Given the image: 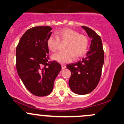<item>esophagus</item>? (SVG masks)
<instances>
[{"instance_id":"obj_1","label":"esophagus","mask_w":124,"mask_h":124,"mask_svg":"<svg viewBox=\"0 0 124 124\" xmlns=\"http://www.w3.org/2000/svg\"><path fill=\"white\" fill-rule=\"evenodd\" d=\"M66 68V65H62V70H64V69Z\"/></svg>"}]
</instances>
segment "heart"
<instances>
[{"label": "heart", "mask_w": 124, "mask_h": 124, "mask_svg": "<svg viewBox=\"0 0 124 124\" xmlns=\"http://www.w3.org/2000/svg\"><path fill=\"white\" fill-rule=\"evenodd\" d=\"M56 37L52 34L47 40V46L51 52H54L58 49L59 41H66L65 52H60L53 54L52 59L59 63H68L75 58L82 56L87 52L88 47V39L83 34L70 28L60 30L56 33Z\"/></svg>", "instance_id": "obj_1"}]
</instances>
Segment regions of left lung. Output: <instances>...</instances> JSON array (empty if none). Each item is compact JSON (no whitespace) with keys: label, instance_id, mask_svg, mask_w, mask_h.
<instances>
[{"label":"left lung","instance_id":"obj_1","mask_svg":"<svg viewBox=\"0 0 124 124\" xmlns=\"http://www.w3.org/2000/svg\"><path fill=\"white\" fill-rule=\"evenodd\" d=\"M82 28L92 39L89 50L82 60L66 65L71 72L69 86L74 93L80 95L90 93L97 87L104 63V52L100 37L88 27L83 26Z\"/></svg>","mask_w":124,"mask_h":124}]
</instances>
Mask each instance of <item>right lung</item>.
Returning <instances> with one entry per match:
<instances>
[{"mask_svg": "<svg viewBox=\"0 0 124 124\" xmlns=\"http://www.w3.org/2000/svg\"><path fill=\"white\" fill-rule=\"evenodd\" d=\"M49 26L35 27L23 34L16 49L18 75L28 91L37 96H47L61 70L58 62L49 61L47 40L52 34Z\"/></svg>", "mask_w": 124, "mask_h": 124, "instance_id": "1", "label": "right lung"}]
</instances>
